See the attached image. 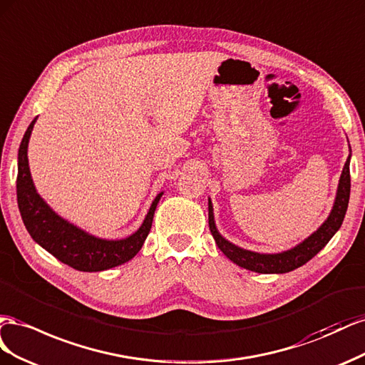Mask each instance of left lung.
I'll use <instances>...</instances> for the list:
<instances>
[{
    "mask_svg": "<svg viewBox=\"0 0 365 365\" xmlns=\"http://www.w3.org/2000/svg\"><path fill=\"white\" fill-rule=\"evenodd\" d=\"M350 158L351 153L349 154L344 168H342L335 202H333V207L327 217V220L322 223L314 234H310L304 242H301L295 247L287 249V251L283 252L259 254L254 251H247V249H243L231 242H227L226 238L218 232L214 220L212 202L211 199H207L210 229L218 249H220V251L237 266L258 274H286L290 272V270L306 264L309 259L314 258L321 249L330 242V238L336 234L342 222H344L350 199Z\"/></svg>",
    "mask_w": 365,
    "mask_h": 365,
    "instance_id": "1",
    "label": "left lung"
}]
</instances>
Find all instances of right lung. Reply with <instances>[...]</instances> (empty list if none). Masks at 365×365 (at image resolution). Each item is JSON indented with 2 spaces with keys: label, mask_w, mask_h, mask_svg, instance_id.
I'll list each match as a JSON object with an SVG mask.
<instances>
[{
  "label": "right lung",
  "mask_w": 365,
  "mask_h": 365,
  "mask_svg": "<svg viewBox=\"0 0 365 365\" xmlns=\"http://www.w3.org/2000/svg\"><path fill=\"white\" fill-rule=\"evenodd\" d=\"M38 118L32 120L18 150L16 197L21 217L30 237L64 264L82 272H101L130 262L147 240L154 211L163 192L155 195L150 211L136 232L120 240H107L86 232L84 229L58 215L36 192L29 168V139Z\"/></svg>",
  "instance_id": "obj_1"
}]
</instances>
